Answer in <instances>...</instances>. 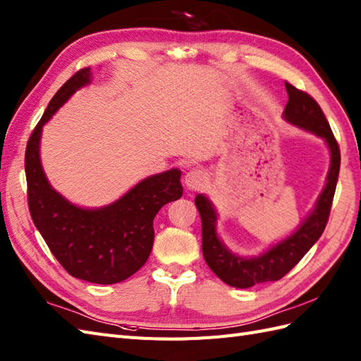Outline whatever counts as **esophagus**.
I'll return each instance as SVG.
<instances>
[{
    "label": "esophagus",
    "mask_w": 361,
    "mask_h": 361,
    "mask_svg": "<svg viewBox=\"0 0 361 361\" xmlns=\"http://www.w3.org/2000/svg\"><path fill=\"white\" fill-rule=\"evenodd\" d=\"M206 181H207L206 173L200 169H192L186 173V177H184V184H186V188L189 190L201 189L206 184Z\"/></svg>",
    "instance_id": "obj_1"
}]
</instances>
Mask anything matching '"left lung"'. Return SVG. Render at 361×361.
<instances>
[{"mask_svg": "<svg viewBox=\"0 0 361 361\" xmlns=\"http://www.w3.org/2000/svg\"><path fill=\"white\" fill-rule=\"evenodd\" d=\"M284 85H286L289 102L284 107L283 118L289 124L311 132L326 141L331 154L328 177L314 209L300 223L298 228L290 235L255 257H243L232 252L216 232L219 215L212 201L203 194L195 197V204L201 216V235H203V255L206 263L221 281L232 288L247 289L255 284L283 279L322 237L329 219L340 172L338 145L322 107L317 104L315 99L289 82H284Z\"/></svg>", "mask_w": 361, "mask_h": 361, "instance_id": "1", "label": "left lung"}]
</instances>
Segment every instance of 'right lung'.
Returning <instances> with one entry per match:
<instances>
[{"mask_svg":"<svg viewBox=\"0 0 361 361\" xmlns=\"http://www.w3.org/2000/svg\"><path fill=\"white\" fill-rule=\"evenodd\" d=\"M90 80V67L67 80L33 129L24 158L27 200L33 223L67 272L85 281L114 284L129 279L146 263L154 245L155 215L183 195L181 171L150 175L114 203L94 209L73 204L56 192L41 164L43 126Z\"/></svg>","mask_w":361,"mask_h":361,"instance_id":"right-lung-1","label":"right lung"}]
</instances>
